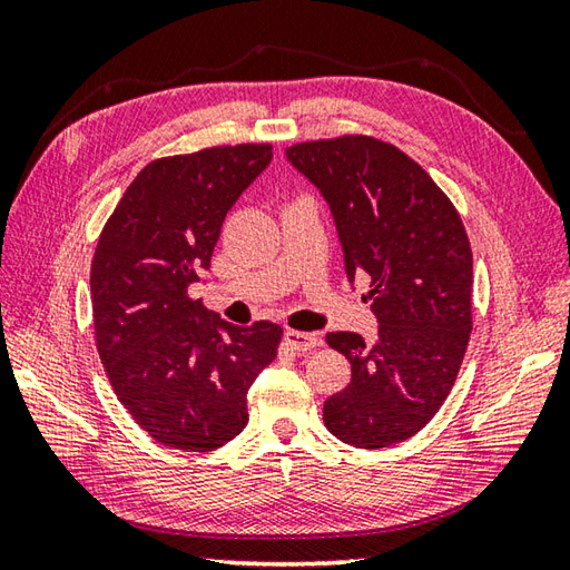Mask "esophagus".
I'll return each mask as SVG.
<instances>
[{
  "label": "esophagus",
  "instance_id": "esophagus-1",
  "mask_svg": "<svg viewBox=\"0 0 570 570\" xmlns=\"http://www.w3.org/2000/svg\"><path fill=\"white\" fill-rule=\"evenodd\" d=\"M286 345H292L296 353H308V350H316L321 345L318 333H301V331H286L284 333Z\"/></svg>",
  "mask_w": 570,
  "mask_h": 570
}]
</instances>
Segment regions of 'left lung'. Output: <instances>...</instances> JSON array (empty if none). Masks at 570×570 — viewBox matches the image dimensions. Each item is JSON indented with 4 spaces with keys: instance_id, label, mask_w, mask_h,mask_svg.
Instances as JSON below:
<instances>
[{
    "instance_id": "8db88e82",
    "label": "left lung",
    "mask_w": 570,
    "mask_h": 570,
    "mask_svg": "<svg viewBox=\"0 0 570 570\" xmlns=\"http://www.w3.org/2000/svg\"><path fill=\"white\" fill-rule=\"evenodd\" d=\"M286 159L328 203L345 274L370 282L380 335L328 333L353 380L323 404L335 439L386 448L445 402L472 331V252L453 203L423 168L372 137L304 141Z\"/></svg>"
}]
</instances>
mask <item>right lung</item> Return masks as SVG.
Segmentation results:
<instances>
[{"mask_svg": "<svg viewBox=\"0 0 570 570\" xmlns=\"http://www.w3.org/2000/svg\"><path fill=\"white\" fill-rule=\"evenodd\" d=\"M269 144L144 166L107 220L90 269L98 353L119 402L154 441L215 451L247 426V392L282 328H239L190 298L225 215L272 164Z\"/></svg>", "mask_w": 570, "mask_h": 570, "instance_id": "obj_1", "label": "right lung"}]
</instances>
